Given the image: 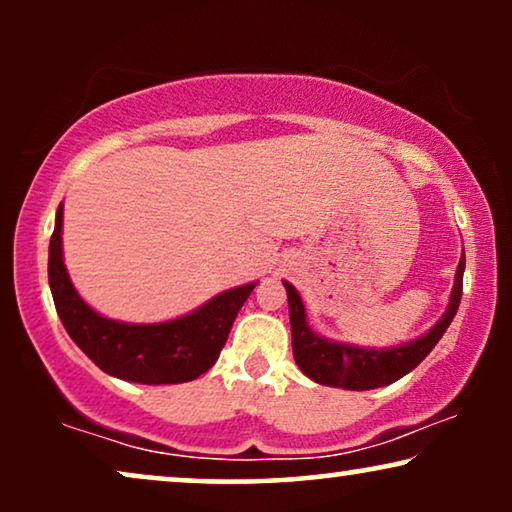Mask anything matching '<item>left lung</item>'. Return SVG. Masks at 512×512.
<instances>
[{
	"label": "left lung",
	"instance_id": "1",
	"mask_svg": "<svg viewBox=\"0 0 512 512\" xmlns=\"http://www.w3.org/2000/svg\"><path fill=\"white\" fill-rule=\"evenodd\" d=\"M464 268L466 256L461 254L457 272H454L450 305L429 331L415 340L403 342V345L382 349L349 345V342H338L314 333L312 326L307 324L303 298H300L296 286L284 282L286 298H289L293 359H296L298 368L317 384L349 391L387 387V384L401 380L429 356L431 349L443 338L447 326L452 324L461 303V291H464Z\"/></svg>",
	"mask_w": 512,
	"mask_h": 512
}]
</instances>
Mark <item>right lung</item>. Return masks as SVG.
<instances>
[{
    "mask_svg": "<svg viewBox=\"0 0 512 512\" xmlns=\"http://www.w3.org/2000/svg\"><path fill=\"white\" fill-rule=\"evenodd\" d=\"M48 284L55 310L76 347L111 377L137 384H181L207 373L230 326L258 282L228 289L198 310L160 324H128L95 312L74 289L62 258V205L48 247Z\"/></svg>",
    "mask_w": 512,
    "mask_h": 512,
    "instance_id": "right-lung-1",
    "label": "right lung"
}]
</instances>
